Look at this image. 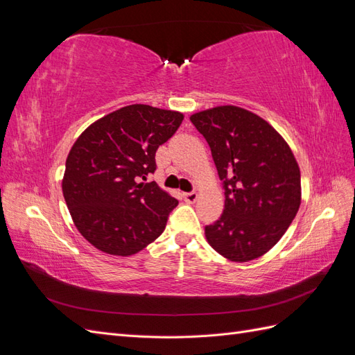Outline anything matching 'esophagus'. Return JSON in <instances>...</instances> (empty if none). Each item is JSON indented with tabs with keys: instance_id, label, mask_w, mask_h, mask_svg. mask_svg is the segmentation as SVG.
Listing matches in <instances>:
<instances>
[{
	"instance_id": "esophagus-1",
	"label": "esophagus",
	"mask_w": 355,
	"mask_h": 355,
	"mask_svg": "<svg viewBox=\"0 0 355 355\" xmlns=\"http://www.w3.org/2000/svg\"><path fill=\"white\" fill-rule=\"evenodd\" d=\"M197 198H198V194H197V192H187V194H184V200H185L187 202H189V204L196 202V201H197Z\"/></svg>"
}]
</instances>
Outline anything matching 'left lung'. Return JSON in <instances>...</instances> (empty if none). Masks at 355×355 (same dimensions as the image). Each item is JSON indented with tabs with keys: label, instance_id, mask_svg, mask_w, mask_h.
I'll return each instance as SVG.
<instances>
[{
	"label": "left lung",
	"instance_id": "1",
	"mask_svg": "<svg viewBox=\"0 0 355 355\" xmlns=\"http://www.w3.org/2000/svg\"><path fill=\"white\" fill-rule=\"evenodd\" d=\"M206 139L225 209L207 225L209 244L232 262L256 259L278 243L300 206V171L292 149L263 118L225 105L191 115Z\"/></svg>",
	"mask_w": 355,
	"mask_h": 355
}]
</instances>
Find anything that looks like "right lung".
<instances>
[{"label":"right lung","mask_w":355,"mask_h":355,"mask_svg":"<svg viewBox=\"0 0 355 355\" xmlns=\"http://www.w3.org/2000/svg\"><path fill=\"white\" fill-rule=\"evenodd\" d=\"M184 114L128 105L94 121L67 158L62 191L75 227L96 249L130 256L163 234L178 200L146 176L159 145L176 133Z\"/></svg>","instance_id":"1"}]
</instances>
